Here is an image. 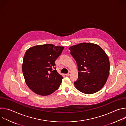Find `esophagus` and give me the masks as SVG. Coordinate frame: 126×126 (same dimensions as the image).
<instances>
[{"label":"esophagus","mask_w":126,"mask_h":126,"mask_svg":"<svg viewBox=\"0 0 126 126\" xmlns=\"http://www.w3.org/2000/svg\"><path fill=\"white\" fill-rule=\"evenodd\" d=\"M65 75H66V76H69V75H70V72H69L68 73L66 74H65Z\"/></svg>","instance_id":"1"}]
</instances>
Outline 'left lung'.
I'll use <instances>...</instances> for the list:
<instances>
[{
	"instance_id": "1",
	"label": "left lung",
	"mask_w": 126,
	"mask_h": 126,
	"mask_svg": "<svg viewBox=\"0 0 126 126\" xmlns=\"http://www.w3.org/2000/svg\"><path fill=\"white\" fill-rule=\"evenodd\" d=\"M69 49L79 71L78 79L74 82L76 89L88 94L101 90L110 70L109 58L105 51L97 45L90 43L79 44Z\"/></svg>"
}]
</instances>
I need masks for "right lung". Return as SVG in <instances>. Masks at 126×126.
Returning a JSON list of instances; mask_svg holds the SVG:
<instances>
[{
  "instance_id": "obj_1",
  "label": "right lung",
  "mask_w": 126,
  "mask_h": 126,
  "mask_svg": "<svg viewBox=\"0 0 126 126\" xmlns=\"http://www.w3.org/2000/svg\"><path fill=\"white\" fill-rule=\"evenodd\" d=\"M64 48L46 44L33 47L26 51L22 71L26 84L35 94L48 95L59 88L63 77L56 71L55 61Z\"/></svg>"
}]
</instances>
